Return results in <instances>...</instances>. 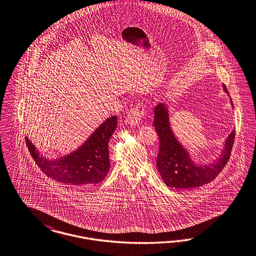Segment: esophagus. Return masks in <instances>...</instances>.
<instances>
[{
	"label": "esophagus",
	"instance_id": "34e87169",
	"mask_svg": "<svg viewBox=\"0 0 256 256\" xmlns=\"http://www.w3.org/2000/svg\"><path fill=\"white\" fill-rule=\"evenodd\" d=\"M145 114H146V110H145L144 103H142V102L136 103L133 108H131V110L128 112L126 120L128 124H130L132 126H136L142 120Z\"/></svg>",
	"mask_w": 256,
	"mask_h": 256
}]
</instances>
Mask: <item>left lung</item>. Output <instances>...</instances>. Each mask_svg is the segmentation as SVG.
<instances>
[{
	"instance_id": "obj_1",
	"label": "left lung",
	"mask_w": 256,
	"mask_h": 256,
	"mask_svg": "<svg viewBox=\"0 0 256 256\" xmlns=\"http://www.w3.org/2000/svg\"><path fill=\"white\" fill-rule=\"evenodd\" d=\"M222 87L228 94L226 85ZM154 127L160 140L156 167L160 177L169 188H192L208 184L222 172L230 160L234 147L235 130L226 138L224 148L217 162L208 166H200L191 160L188 151L174 136L168 120L166 106L162 103L155 107Z\"/></svg>"
}]
</instances>
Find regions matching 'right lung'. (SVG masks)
Here are the masks:
<instances>
[{"instance_id":"add662e5","label":"right lung","mask_w":256,"mask_h":256,"mask_svg":"<svg viewBox=\"0 0 256 256\" xmlns=\"http://www.w3.org/2000/svg\"><path fill=\"white\" fill-rule=\"evenodd\" d=\"M118 125L116 116L107 118L76 152L48 160L28 138L26 144L36 164L48 177L72 186H90L103 180L110 169L108 144Z\"/></svg>"}]
</instances>
